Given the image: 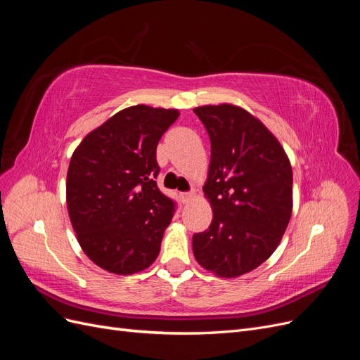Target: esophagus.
Here are the masks:
<instances>
[{"instance_id": "1", "label": "esophagus", "mask_w": 360, "mask_h": 360, "mask_svg": "<svg viewBox=\"0 0 360 360\" xmlns=\"http://www.w3.org/2000/svg\"><path fill=\"white\" fill-rule=\"evenodd\" d=\"M195 197H197V195H195V192H186V193H181V201H183L184 204H188V202H191Z\"/></svg>"}]
</instances>
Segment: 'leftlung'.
Instances as JSON below:
<instances>
[{
  "instance_id": "1",
  "label": "left lung",
  "mask_w": 360,
  "mask_h": 360,
  "mask_svg": "<svg viewBox=\"0 0 360 360\" xmlns=\"http://www.w3.org/2000/svg\"><path fill=\"white\" fill-rule=\"evenodd\" d=\"M212 155L202 186L213 219L195 234V259L219 278H237L275 252L292 212L291 163L276 136L243 108L197 106Z\"/></svg>"
}]
</instances>
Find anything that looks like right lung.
<instances>
[{
  "label": "right lung",
  "mask_w": 360,
  "mask_h": 360,
  "mask_svg": "<svg viewBox=\"0 0 360 360\" xmlns=\"http://www.w3.org/2000/svg\"><path fill=\"white\" fill-rule=\"evenodd\" d=\"M179 110L129 106L75 148L66 181L76 238L96 266L132 275L153 264L174 202L155 181L156 147Z\"/></svg>",
  "instance_id": "1"
}]
</instances>
